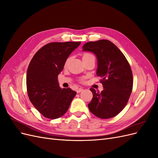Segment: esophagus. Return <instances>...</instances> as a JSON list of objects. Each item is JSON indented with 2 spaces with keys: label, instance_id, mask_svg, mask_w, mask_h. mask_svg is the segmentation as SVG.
I'll list each match as a JSON object with an SVG mask.
<instances>
[{
  "label": "esophagus",
  "instance_id": "34e87169",
  "mask_svg": "<svg viewBox=\"0 0 158 158\" xmlns=\"http://www.w3.org/2000/svg\"><path fill=\"white\" fill-rule=\"evenodd\" d=\"M84 89L82 88H78L77 90H76V92L77 93H80L81 92H82Z\"/></svg>",
  "mask_w": 158,
  "mask_h": 158
}]
</instances>
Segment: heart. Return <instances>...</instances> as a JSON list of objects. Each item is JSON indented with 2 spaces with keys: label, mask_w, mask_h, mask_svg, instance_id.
<instances>
[{
  "label": "heart",
  "mask_w": 158,
  "mask_h": 158,
  "mask_svg": "<svg viewBox=\"0 0 158 158\" xmlns=\"http://www.w3.org/2000/svg\"><path fill=\"white\" fill-rule=\"evenodd\" d=\"M91 55H92V54H90V53H85V54H84V55H83V57H85V56H91ZM83 57H82V58H83ZM68 60H66V64L68 63ZM84 80V78L81 79V81H82V82H83Z\"/></svg>",
  "instance_id": "b5f03b06"
}]
</instances>
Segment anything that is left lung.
<instances>
[{
	"instance_id": "8db88e82",
	"label": "left lung",
	"mask_w": 158,
	"mask_h": 158,
	"mask_svg": "<svg viewBox=\"0 0 158 158\" xmlns=\"http://www.w3.org/2000/svg\"><path fill=\"white\" fill-rule=\"evenodd\" d=\"M83 51H91L98 59L97 75L104 89L100 93L90 88L93 98L88 105L91 113L101 118H109L127 106L133 86L131 66L118 47L109 40L89 41Z\"/></svg>"
}]
</instances>
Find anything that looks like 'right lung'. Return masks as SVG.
<instances>
[{
	"mask_svg": "<svg viewBox=\"0 0 158 158\" xmlns=\"http://www.w3.org/2000/svg\"><path fill=\"white\" fill-rule=\"evenodd\" d=\"M81 42H52L44 45L31 60L26 75L27 95L45 117L55 119L68 111L75 91L60 88L58 75L69 56Z\"/></svg>",
	"mask_w": 158,
	"mask_h": 158,
	"instance_id": "add662e5",
	"label": "right lung"
}]
</instances>
